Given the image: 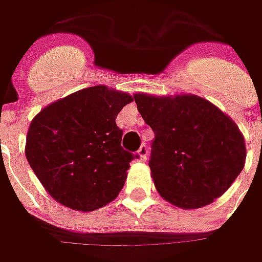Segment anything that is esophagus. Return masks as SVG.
I'll return each instance as SVG.
<instances>
[{"label": "esophagus", "mask_w": 262, "mask_h": 262, "mask_svg": "<svg viewBox=\"0 0 262 262\" xmlns=\"http://www.w3.org/2000/svg\"><path fill=\"white\" fill-rule=\"evenodd\" d=\"M138 156H140V160L141 162H146L147 156H148V148H147L146 144H143V146L138 148Z\"/></svg>", "instance_id": "esophagus-1"}]
</instances>
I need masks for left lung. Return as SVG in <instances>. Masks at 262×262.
Here are the masks:
<instances>
[{"label":"left lung","mask_w":262,"mask_h":262,"mask_svg":"<svg viewBox=\"0 0 262 262\" xmlns=\"http://www.w3.org/2000/svg\"><path fill=\"white\" fill-rule=\"evenodd\" d=\"M155 133L148 166L159 194L181 208H200L225 194L242 172L247 148L237 125L194 95H134Z\"/></svg>","instance_id":"8db88e82"}]
</instances>
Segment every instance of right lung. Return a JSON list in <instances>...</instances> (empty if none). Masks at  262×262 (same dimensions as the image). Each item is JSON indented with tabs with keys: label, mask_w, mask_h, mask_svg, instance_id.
Here are the masks:
<instances>
[{
	"label": "right lung",
	"mask_w": 262,
	"mask_h": 262,
	"mask_svg": "<svg viewBox=\"0 0 262 262\" xmlns=\"http://www.w3.org/2000/svg\"><path fill=\"white\" fill-rule=\"evenodd\" d=\"M133 97L106 86L59 99L33 118L26 157L45 189L62 206L93 211L114 201L138 155L122 148L115 119Z\"/></svg>",
	"instance_id": "obj_1"
}]
</instances>
